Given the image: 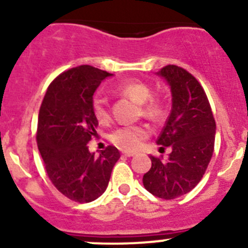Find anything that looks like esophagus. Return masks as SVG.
<instances>
[{"label":"esophagus","mask_w":248,"mask_h":248,"mask_svg":"<svg viewBox=\"0 0 248 248\" xmlns=\"http://www.w3.org/2000/svg\"><path fill=\"white\" fill-rule=\"evenodd\" d=\"M122 155H124V156H126V157H133V156H134L133 152H128V151L122 152Z\"/></svg>","instance_id":"1"}]
</instances>
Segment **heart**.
I'll list each match as a JSON object with an SVG mask.
<instances>
[{"label": "heart", "mask_w": 248, "mask_h": 248, "mask_svg": "<svg viewBox=\"0 0 248 248\" xmlns=\"http://www.w3.org/2000/svg\"><path fill=\"white\" fill-rule=\"evenodd\" d=\"M115 92L140 104L142 116L149 120L161 119L164 114L163 102L157 97H151V87L139 80H127L115 89ZM91 109L94 119L101 124H108L111 119L108 102L104 97L96 94L91 101ZM150 132L145 126H122L110 134V141L115 146L126 151H137L149 137Z\"/></svg>", "instance_id": "1"}]
</instances>
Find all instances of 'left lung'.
<instances>
[{
	"mask_svg": "<svg viewBox=\"0 0 248 248\" xmlns=\"http://www.w3.org/2000/svg\"><path fill=\"white\" fill-rule=\"evenodd\" d=\"M171 91V111L157 144L171 147L167 161L151 156L144 187L158 198H179L194 188L206 171L215 146L216 122L206 93L186 69L168 64L158 72Z\"/></svg>",
	"mask_w": 248,
	"mask_h": 248,
	"instance_id": "obj_1",
	"label": "left lung"
}]
</instances>
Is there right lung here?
I'll return each mask as SVG.
<instances>
[{
  "label": "right lung",
  "instance_id": "right-lung-1",
  "mask_svg": "<svg viewBox=\"0 0 248 248\" xmlns=\"http://www.w3.org/2000/svg\"><path fill=\"white\" fill-rule=\"evenodd\" d=\"M110 76L87 64L63 72L49 85L39 109L36 139L46 174L73 202H90L101 197L120 158L111 145L99 156L87 147L98 137L91 101L102 80Z\"/></svg>",
  "mask_w": 248,
  "mask_h": 248
}]
</instances>
